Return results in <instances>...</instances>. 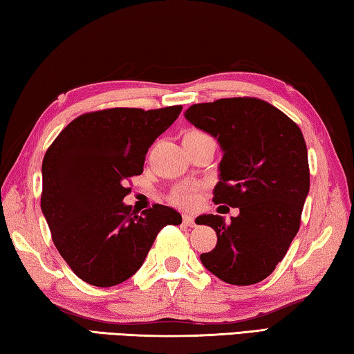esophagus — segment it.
I'll list each match as a JSON object with an SVG mask.
<instances>
[{
  "instance_id": "1",
  "label": "esophagus",
  "mask_w": 354,
  "mask_h": 354,
  "mask_svg": "<svg viewBox=\"0 0 354 354\" xmlns=\"http://www.w3.org/2000/svg\"><path fill=\"white\" fill-rule=\"evenodd\" d=\"M183 224L185 225H194V216L193 215H188V213H185V215H183Z\"/></svg>"
}]
</instances>
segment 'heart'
Masks as SVG:
<instances>
[{"mask_svg": "<svg viewBox=\"0 0 354 354\" xmlns=\"http://www.w3.org/2000/svg\"><path fill=\"white\" fill-rule=\"evenodd\" d=\"M187 135H204V133L188 131ZM172 202L182 208H194L199 202V187L198 185H182V187L174 189Z\"/></svg>", "mask_w": 354, "mask_h": 354, "instance_id": "obj_1", "label": "heart"}]
</instances>
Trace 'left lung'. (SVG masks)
I'll list each match as a JSON object with an SVG mask.
<instances>
[{"label": "left lung", "instance_id": "obj_1", "mask_svg": "<svg viewBox=\"0 0 354 354\" xmlns=\"http://www.w3.org/2000/svg\"><path fill=\"white\" fill-rule=\"evenodd\" d=\"M191 124L218 139L223 150L213 202L240 208L225 223L202 215L215 229V249L201 254L210 273L232 286H251L273 273L299 230L309 193L308 147L290 118L254 97L196 103Z\"/></svg>", "mask_w": 354, "mask_h": 354}]
</instances>
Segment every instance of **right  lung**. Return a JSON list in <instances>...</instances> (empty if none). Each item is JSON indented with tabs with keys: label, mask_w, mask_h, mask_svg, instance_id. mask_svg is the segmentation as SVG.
Wrapping results in <instances>:
<instances>
[{
	"label": "right lung",
	"mask_w": 354,
	"mask_h": 354,
	"mask_svg": "<svg viewBox=\"0 0 354 354\" xmlns=\"http://www.w3.org/2000/svg\"><path fill=\"white\" fill-rule=\"evenodd\" d=\"M180 105L109 108L73 119L46 150L40 208L57 251L80 279L113 287L141 268L158 232L182 223L155 204L141 215L125 205L127 180L142 174L149 147Z\"/></svg>",
	"instance_id": "1"
}]
</instances>
